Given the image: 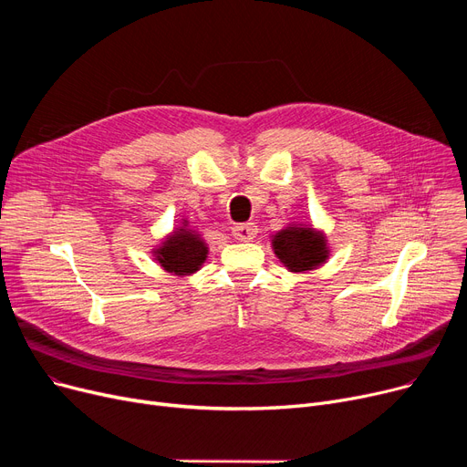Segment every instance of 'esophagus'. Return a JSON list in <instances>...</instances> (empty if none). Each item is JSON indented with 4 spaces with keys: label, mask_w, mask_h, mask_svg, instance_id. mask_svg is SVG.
I'll list each match as a JSON object with an SVG mask.
<instances>
[{
    "label": "esophagus",
    "mask_w": 467,
    "mask_h": 467,
    "mask_svg": "<svg viewBox=\"0 0 467 467\" xmlns=\"http://www.w3.org/2000/svg\"><path fill=\"white\" fill-rule=\"evenodd\" d=\"M233 236L240 242H250L257 236V227L255 223H240L233 227Z\"/></svg>",
    "instance_id": "34e87169"
}]
</instances>
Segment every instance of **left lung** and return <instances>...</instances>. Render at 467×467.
<instances>
[{
  "label": "left lung",
  "mask_w": 467,
  "mask_h": 467,
  "mask_svg": "<svg viewBox=\"0 0 467 467\" xmlns=\"http://www.w3.org/2000/svg\"><path fill=\"white\" fill-rule=\"evenodd\" d=\"M275 254L293 273L316 268L326 261V240L308 227H287L275 236Z\"/></svg>",
  "instance_id": "obj_1"
}]
</instances>
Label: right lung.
<instances>
[{
	"instance_id": "right-lung-1",
	"label": "right lung",
	"mask_w": 467,
	"mask_h": 467,
	"mask_svg": "<svg viewBox=\"0 0 467 467\" xmlns=\"http://www.w3.org/2000/svg\"><path fill=\"white\" fill-rule=\"evenodd\" d=\"M206 254L208 250L201 236L183 227L166 240L164 246L157 252V259L170 273L191 275L199 271V266L206 259Z\"/></svg>"
}]
</instances>
